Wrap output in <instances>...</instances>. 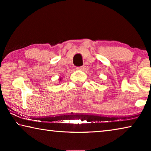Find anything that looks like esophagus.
<instances>
[{
  "mask_svg": "<svg viewBox=\"0 0 151 151\" xmlns=\"http://www.w3.org/2000/svg\"><path fill=\"white\" fill-rule=\"evenodd\" d=\"M85 68L84 66H80V67H76V69L78 70H83Z\"/></svg>",
  "mask_w": 151,
  "mask_h": 151,
  "instance_id": "obj_1",
  "label": "esophagus"
}]
</instances>
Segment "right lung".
Returning <instances> with one entry per match:
<instances>
[{
  "label": "right lung",
  "mask_w": 151,
  "mask_h": 151,
  "mask_svg": "<svg viewBox=\"0 0 151 151\" xmlns=\"http://www.w3.org/2000/svg\"><path fill=\"white\" fill-rule=\"evenodd\" d=\"M58 80H59V82H60V81H62V78L61 77H60V78H59V79H58Z\"/></svg>",
  "instance_id": "add662e5"
}]
</instances>
